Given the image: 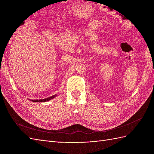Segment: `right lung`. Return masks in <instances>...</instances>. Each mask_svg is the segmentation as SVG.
Segmentation results:
<instances>
[{"label": "right lung", "mask_w": 154, "mask_h": 154, "mask_svg": "<svg viewBox=\"0 0 154 154\" xmlns=\"http://www.w3.org/2000/svg\"><path fill=\"white\" fill-rule=\"evenodd\" d=\"M57 96V94H55V95H53V96L45 98V99H43V100L42 99H41V100H31L30 101H33V102H46V101H48L51 100L53 99V98H54Z\"/></svg>", "instance_id": "right-lung-1"}]
</instances>
